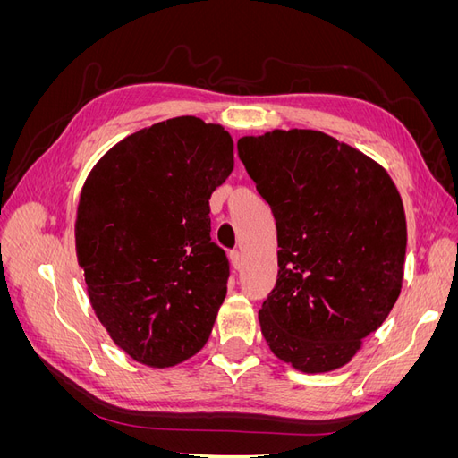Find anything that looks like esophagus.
Instances as JSON below:
<instances>
[{"instance_id":"1","label":"esophagus","mask_w":458,"mask_h":458,"mask_svg":"<svg viewBox=\"0 0 458 458\" xmlns=\"http://www.w3.org/2000/svg\"><path fill=\"white\" fill-rule=\"evenodd\" d=\"M229 259H231V266H233V269H241V266H242V258H241V252H239V250H233V252H229Z\"/></svg>"}]
</instances>
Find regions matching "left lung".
<instances>
[{"label":"left lung","instance_id":"obj_1","mask_svg":"<svg viewBox=\"0 0 458 458\" xmlns=\"http://www.w3.org/2000/svg\"><path fill=\"white\" fill-rule=\"evenodd\" d=\"M237 148L276 221L279 275L258 313L261 335L301 372L340 369L401 293L399 191L378 162L323 131L273 130Z\"/></svg>","mask_w":458,"mask_h":458}]
</instances>
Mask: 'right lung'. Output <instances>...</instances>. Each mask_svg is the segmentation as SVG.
Listing matches in <instances>:
<instances>
[{
    "label": "right lung",
    "instance_id": "obj_1",
    "mask_svg": "<svg viewBox=\"0 0 458 458\" xmlns=\"http://www.w3.org/2000/svg\"><path fill=\"white\" fill-rule=\"evenodd\" d=\"M233 165L219 123L179 116L116 143L81 187L76 256L91 308L135 361L174 367L210 336L229 261L208 200Z\"/></svg>",
    "mask_w": 458,
    "mask_h": 458
}]
</instances>
